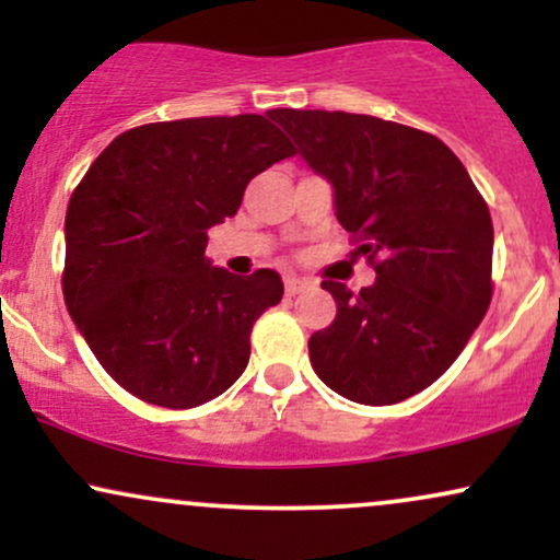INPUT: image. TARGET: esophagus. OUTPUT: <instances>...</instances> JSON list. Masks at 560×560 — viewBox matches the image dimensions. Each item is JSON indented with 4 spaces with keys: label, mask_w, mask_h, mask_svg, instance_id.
Segmentation results:
<instances>
[{
    "label": "esophagus",
    "mask_w": 560,
    "mask_h": 560,
    "mask_svg": "<svg viewBox=\"0 0 560 560\" xmlns=\"http://www.w3.org/2000/svg\"><path fill=\"white\" fill-rule=\"evenodd\" d=\"M284 287H287V294H289V298H294V294L305 292V289L311 287V281L300 279V276H287V279H284Z\"/></svg>",
    "instance_id": "esophagus-1"
}]
</instances>
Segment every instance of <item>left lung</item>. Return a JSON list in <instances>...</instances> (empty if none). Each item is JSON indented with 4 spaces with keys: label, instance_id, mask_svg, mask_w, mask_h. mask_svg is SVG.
I'll use <instances>...</instances> for the list:
<instances>
[{
    "label": "left lung",
    "instance_id": "8db88e82",
    "mask_svg": "<svg viewBox=\"0 0 560 560\" xmlns=\"http://www.w3.org/2000/svg\"><path fill=\"white\" fill-rule=\"evenodd\" d=\"M307 168L334 189V215L374 260L352 294L326 279L337 318L307 342L337 395L400 402L453 365L492 300V218L453 150L432 133L374 115L271 113Z\"/></svg>",
    "mask_w": 560,
    "mask_h": 560
}]
</instances>
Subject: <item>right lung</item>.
Returning a JSON list of instances; mask_svg holds the SVG:
<instances>
[{
	"mask_svg": "<svg viewBox=\"0 0 560 560\" xmlns=\"http://www.w3.org/2000/svg\"><path fill=\"white\" fill-rule=\"evenodd\" d=\"M289 155L294 147L262 115L165 120L115 137L75 186L68 313L139 400L195 408L247 369L253 324L284 284L271 268L234 276L213 266L208 229L236 215L247 184Z\"/></svg>",
	"mask_w": 560,
	"mask_h": 560,
	"instance_id": "obj_1",
	"label": "right lung"
}]
</instances>
